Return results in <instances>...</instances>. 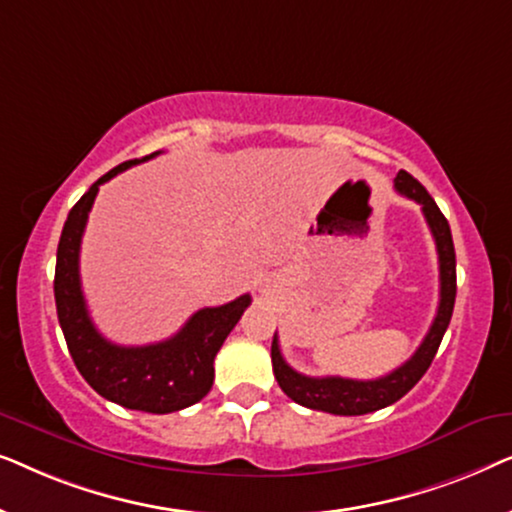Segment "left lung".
<instances>
[{
	"label": "left lung",
	"instance_id": "obj_1",
	"mask_svg": "<svg viewBox=\"0 0 512 512\" xmlns=\"http://www.w3.org/2000/svg\"><path fill=\"white\" fill-rule=\"evenodd\" d=\"M394 188L405 198L415 200L422 205L424 219L429 223L433 240H436L438 251V270H440V300L436 319L417 347V352L410 356L403 366L391 370L389 375L377 377V380H349V377H310L293 370L289 363L284 361L282 352H279L277 333L272 338V370L279 387L291 401L310 410L331 412V415H366V412H375L387 408V405L396 403L403 398L415 384L422 380V375L429 370L433 356H436L440 340L450 326L454 298H457V258H454V242L450 233V223L440 212L436 200L431 198L429 191L419 184V181L401 170L396 174Z\"/></svg>",
	"mask_w": 512,
	"mask_h": 512
}]
</instances>
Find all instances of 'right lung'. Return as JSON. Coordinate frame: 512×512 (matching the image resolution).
I'll use <instances>...</instances> for the list:
<instances>
[{
    "instance_id": "1",
    "label": "right lung",
    "mask_w": 512,
    "mask_h": 512,
    "mask_svg": "<svg viewBox=\"0 0 512 512\" xmlns=\"http://www.w3.org/2000/svg\"><path fill=\"white\" fill-rule=\"evenodd\" d=\"M158 153L121 163L81 195L62 228L53 289L60 328L83 380L97 394L123 408L167 415V412L184 410L209 394L214 382V356L249 307L251 296L244 293L226 305L202 307L177 335L156 345H114L95 328L79 275L81 237L86 230L88 212L104 181Z\"/></svg>"
}]
</instances>
